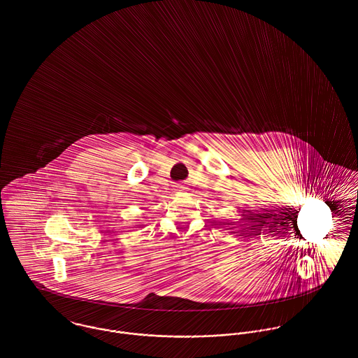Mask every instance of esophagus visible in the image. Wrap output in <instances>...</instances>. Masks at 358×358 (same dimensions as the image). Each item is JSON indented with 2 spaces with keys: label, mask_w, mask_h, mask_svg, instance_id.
Masks as SVG:
<instances>
[{
  "label": "esophagus",
  "mask_w": 358,
  "mask_h": 358,
  "mask_svg": "<svg viewBox=\"0 0 358 358\" xmlns=\"http://www.w3.org/2000/svg\"><path fill=\"white\" fill-rule=\"evenodd\" d=\"M180 188H182V187H180Z\"/></svg>",
  "instance_id": "1"
}]
</instances>
